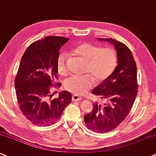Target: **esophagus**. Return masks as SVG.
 Wrapping results in <instances>:
<instances>
[{"label": "esophagus", "instance_id": "34e87169", "mask_svg": "<svg viewBox=\"0 0 156 156\" xmlns=\"http://www.w3.org/2000/svg\"><path fill=\"white\" fill-rule=\"evenodd\" d=\"M82 100V98L79 95H72V101H80Z\"/></svg>", "mask_w": 156, "mask_h": 156}]
</instances>
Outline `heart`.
Segmentation results:
<instances>
[{"label": "heart", "mask_w": 156, "mask_h": 156, "mask_svg": "<svg viewBox=\"0 0 156 156\" xmlns=\"http://www.w3.org/2000/svg\"><path fill=\"white\" fill-rule=\"evenodd\" d=\"M73 53L82 60L87 61L82 76H72L66 80L65 89L74 94H83L95 82H101L112 74L117 64V54L111 47L102 48L90 43H82L73 50ZM56 70L61 76L69 74L67 55L63 52L58 55Z\"/></svg>", "instance_id": "obj_1"}]
</instances>
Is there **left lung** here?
Returning <instances> with one entry per match:
<instances>
[{
    "label": "left lung",
    "instance_id": "1",
    "mask_svg": "<svg viewBox=\"0 0 156 156\" xmlns=\"http://www.w3.org/2000/svg\"><path fill=\"white\" fill-rule=\"evenodd\" d=\"M113 44L118 64L107 80L93 90L104 103H93L91 112L84 116L87 127L95 132L106 133L116 129L127 116L137 95V65L131 51L113 38H98Z\"/></svg>",
    "mask_w": 156,
    "mask_h": 156
}]
</instances>
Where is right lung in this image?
Here are the masks:
<instances>
[{
  "label": "right lung",
  "mask_w": 156,
  "mask_h": 156,
  "mask_svg": "<svg viewBox=\"0 0 156 156\" xmlns=\"http://www.w3.org/2000/svg\"><path fill=\"white\" fill-rule=\"evenodd\" d=\"M69 38L49 36L34 42L22 55L15 77V89L19 109L32 124L50 126L57 122L67 105L72 103L68 91L52 99L51 90L58 89L56 59L61 46Z\"/></svg>",
  "instance_id": "add662e5"
}]
</instances>
